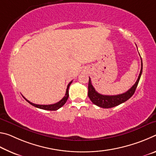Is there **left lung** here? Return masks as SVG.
Returning <instances> with one entry per match:
<instances>
[{"label":"left lung","instance_id":"left-lung-1","mask_svg":"<svg viewBox=\"0 0 156 156\" xmlns=\"http://www.w3.org/2000/svg\"><path fill=\"white\" fill-rule=\"evenodd\" d=\"M138 49V48H137ZM142 72V61L141 58V70L138 76V80H136V83L133 84L127 91L122 94L115 95V96H107V95H102L95 90L94 87L92 85L91 79L89 78V84H88V96L90 98L91 101L94 105H97L102 108H112L115 106H118L120 104L125 102L129 100L135 93L137 86L139 83L140 78L141 77Z\"/></svg>","mask_w":156,"mask_h":156}]
</instances>
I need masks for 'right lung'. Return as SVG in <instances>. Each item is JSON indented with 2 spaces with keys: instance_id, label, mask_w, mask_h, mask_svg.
Masks as SVG:
<instances>
[{
  "instance_id": "right-lung-1",
  "label": "right lung",
  "mask_w": 156,
  "mask_h": 156,
  "mask_svg": "<svg viewBox=\"0 0 156 156\" xmlns=\"http://www.w3.org/2000/svg\"><path fill=\"white\" fill-rule=\"evenodd\" d=\"M72 81H71L67 85V90H66V93L65 96L62 98V100H60L59 102H56V103L55 104H52V105H36V104H34L32 103V102H31L30 101H29L28 100H27H27V101L29 102V103L31 104V105H33L35 107L37 108H39V109H44V110H49V111H56L58 110V109H60V107H62L63 105L65 104V102H67V100L69 98V87L70 84H72Z\"/></svg>"
}]
</instances>
